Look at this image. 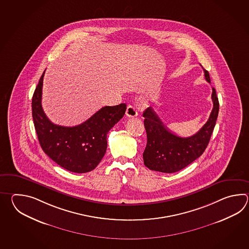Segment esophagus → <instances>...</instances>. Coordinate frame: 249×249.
Returning <instances> with one entry per match:
<instances>
[{
    "mask_svg": "<svg viewBox=\"0 0 249 249\" xmlns=\"http://www.w3.org/2000/svg\"><path fill=\"white\" fill-rule=\"evenodd\" d=\"M125 115L128 117H135L138 116V112L136 111L134 107L132 106V105H129V106H127Z\"/></svg>",
    "mask_w": 249,
    "mask_h": 249,
    "instance_id": "34e87169",
    "label": "esophagus"
}]
</instances>
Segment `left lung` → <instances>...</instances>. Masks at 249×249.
<instances>
[{
  "instance_id": "left-lung-1",
  "label": "left lung",
  "mask_w": 249,
  "mask_h": 249,
  "mask_svg": "<svg viewBox=\"0 0 249 249\" xmlns=\"http://www.w3.org/2000/svg\"><path fill=\"white\" fill-rule=\"evenodd\" d=\"M204 69L205 77L211 82L208 71ZM213 107L207 122L191 137H180L168 130L152 107L143 112L144 126L147 132V146L143 152V161L148 169L161 173H175L183 169L204 153L215 126L219 101L213 88Z\"/></svg>"
}]
</instances>
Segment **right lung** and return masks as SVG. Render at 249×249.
<instances>
[{
  "label": "right lung",
  "instance_id": "add662e5",
  "mask_svg": "<svg viewBox=\"0 0 249 249\" xmlns=\"http://www.w3.org/2000/svg\"><path fill=\"white\" fill-rule=\"evenodd\" d=\"M39 80L32 100L34 124L44 153L55 163L73 173H88L96 168L107 150V134L124 115L126 105L103 107L76 126L54 124L42 107V81Z\"/></svg>",
  "mask_w": 249,
  "mask_h": 249
}]
</instances>
